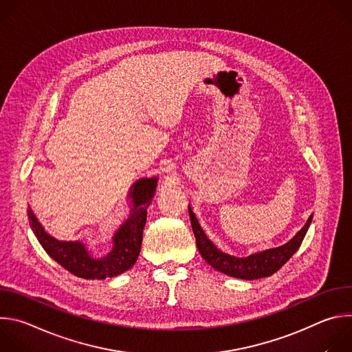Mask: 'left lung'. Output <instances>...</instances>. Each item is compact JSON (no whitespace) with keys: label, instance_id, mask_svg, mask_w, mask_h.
Here are the masks:
<instances>
[{"label":"left lung","instance_id":"1","mask_svg":"<svg viewBox=\"0 0 352 352\" xmlns=\"http://www.w3.org/2000/svg\"><path fill=\"white\" fill-rule=\"evenodd\" d=\"M189 217H190L192 230L196 238V245L202 258L216 270L227 276L242 278V280H256L262 277H269L273 273H276L296 252L300 243H302L304 236L312 221V216H311L307 224L296 232V235L281 246L266 249L263 252L249 255L246 258H236V256L224 254L223 250H220L206 236L205 231L202 230V227H200L190 206H189Z\"/></svg>","mask_w":352,"mask_h":352}]
</instances>
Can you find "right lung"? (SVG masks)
<instances>
[{"label": "right lung", "mask_w": 352, "mask_h": 352, "mask_svg": "<svg viewBox=\"0 0 352 352\" xmlns=\"http://www.w3.org/2000/svg\"><path fill=\"white\" fill-rule=\"evenodd\" d=\"M156 186L157 177L142 178L132 185L128 195L132 199L129 217L114 234V246L104 258H93L80 241H58L47 234L30 206H28L29 224L45 252L72 274L86 280L114 277L131 269L139 256L147 208L155 196Z\"/></svg>", "instance_id": "obj_1"}]
</instances>
